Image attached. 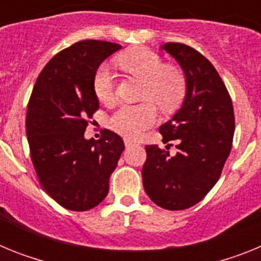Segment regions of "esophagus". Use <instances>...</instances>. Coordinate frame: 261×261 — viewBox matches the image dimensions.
Returning a JSON list of instances; mask_svg holds the SVG:
<instances>
[{"label": "esophagus", "mask_w": 261, "mask_h": 261, "mask_svg": "<svg viewBox=\"0 0 261 261\" xmlns=\"http://www.w3.org/2000/svg\"><path fill=\"white\" fill-rule=\"evenodd\" d=\"M124 144H125L126 147H130L135 145V142H133L132 140H129V138H125V140H124Z\"/></svg>", "instance_id": "esophagus-1"}]
</instances>
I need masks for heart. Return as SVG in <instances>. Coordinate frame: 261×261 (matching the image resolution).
I'll list each match as a JSON object with an SVG mask.
<instances>
[{"instance_id":"heart-1","label":"heart","mask_w":261,"mask_h":261,"mask_svg":"<svg viewBox=\"0 0 261 261\" xmlns=\"http://www.w3.org/2000/svg\"><path fill=\"white\" fill-rule=\"evenodd\" d=\"M120 65L145 82L144 98L159 107L172 108L183 99L186 78L179 69L166 66L162 57L144 47L132 48L119 57ZM115 75L110 65L103 64L94 75V93L99 102L114 99ZM156 110L151 103L120 106L110 117V126L128 138H136L156 121Z\"/></svg>"}]
</instances>
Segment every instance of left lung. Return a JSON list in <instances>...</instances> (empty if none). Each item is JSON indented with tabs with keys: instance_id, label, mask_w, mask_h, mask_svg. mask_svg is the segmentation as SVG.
Segmentation results:
<instances>
[{
	"instance_id": "8db88e82",
	"label": "left lung",
	"mask_w": 261,
	"mask_h": 261,
	"mask_svg": "<svg viewBox=\"0 0 261 261\" xmlns=\"http://www.w3.org/2000/svg\"><path fill=\"white\" fill-rule=\"evenodd\" d=\"M180 65L186 95L171 120L161 125L165 149L146 146L145 192L167 211H183L204 199L220 179L231 150L234 110L225 84L208 59L180 43L161 47ZM176 141L178 151H168Z\"/></svg>"
}]
</instances>
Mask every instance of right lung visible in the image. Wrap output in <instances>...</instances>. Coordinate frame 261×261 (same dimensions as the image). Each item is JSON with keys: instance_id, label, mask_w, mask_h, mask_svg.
Returning a JSON list of instances; mask_svg holds the SVG:
<instances>
[{"instance_id": "obj_1", "label": "right lung", "mask_w": 261, "mask_h": 261, "mask_svg": "<svg viewBox=\"0 0 261 261\" xmlns=\"http://www.w3.org/2000/svg\"><path fill=\"white\" fill-rule=\"evenodd\" d=\"M119 49L110 41L82 40L59 52L39 74L27 106V140L39 181L69 211H89L106 199L124 150L121 137L108 129L98 141L85 138L99 108L94 75Z\"/></svg>"}]
</instances>
